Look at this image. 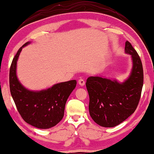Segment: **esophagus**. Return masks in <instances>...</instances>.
I'll return each instance as SVG.
<instances>
[{
	"mask_svg": "<svg viewBox=\"0 0 154 154\" xmlns=\"http://www.w3.org/2000/svg\"><path fill=\"white\" fill-rule=\"evenodd\" d=\"M78 83H79V84L81 86H84L85 85V81L83 80V79H79V81H78Z\"/></svg>",
	"mask_w": 154,
	"mask_h": 154,
	"instance_id": "esophagus-1",
	"label": "esophagus"
}]
</instances>
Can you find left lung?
Instances as JSON below:
<instances>
[{
	"label": "left lung",
	"instance_id": "8db88e82",
	"mask_svg": "<svg viewBox=\"0 0 154 154\" xmlns=\"http://www.w3.org/2000/svg\"><path fill=\"white\" fill-rule=\"evenodd\" d=\"M125 51L131 55L133 67L124 82L102 76H90L86 80L90 116L102 127L112 128L122 123L134 112L140 101L143 85L141 60L128 41Z\"/></svg>",
	"mask_w": 154,
	"mask_h": 154
}]
</instances>
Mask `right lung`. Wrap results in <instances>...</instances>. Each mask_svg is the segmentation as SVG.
Returning <instances> with one entry per match:
<instances>
[{
  "label": "right lung",
  "mask_w": 154,
  "mask_h": 154,
  "mask_svg": "<svg viewBox=\"0 0 154 154\" xmlns=\"http://www.w3.org/2000/svg\"><path fill=\"white\" fill-rule=\"evenodd\" d=\"M30 43L27 42L20 48L13 59L9 73L10 91L23 120L35 128L48 129L63 119L67 99L77 83L75 80L59 83L41 91L25 88L16 75V66L22 48Z\"/></svg>",
  "instance_id": "obj_1"
}]
</instances>
